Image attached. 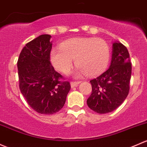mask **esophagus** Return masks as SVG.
Instances as JSON below:
<instances>
[{
  "mask_svg": "<svg viewBox=\"0 0 147 147\" xmlns=\"http://www.w3.org/2000/svg\"><path fill=\"white\" fill-rule=\"evenodd\" d=\"M80 82H80V81H78V82L72 81V82H70L71 86H72V87H75V86H77L79 84H80Z\"/></svg>",
  "mask_w": 147,
  "mask_h": 147,
  "instance_id": "34e87169",
  "label": "esophagus"
}]
</instances>
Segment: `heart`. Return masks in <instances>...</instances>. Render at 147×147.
<instances>
[{"label": "heart", "mask_w": 147, "mask_h": 147, "mask_svg": "<svg viewBox=\"0 0 147 147\" xmlns=\"http://www.w3.org/2000/svg\"><path fill=\"white\" fill-rule=\"evenodd\" d=\"M51 59L54 67L65 74L70 71L75 59L79 73L92 77L101 73L107 67L110 49L101 38H74L62 43L60 49H53Z\"/></svg>", "instance_id": "1"}]
</instances>
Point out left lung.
<instances>
[{"mask_svg":"<svg viewBox=\"0 0 147 147\" xmlns=\"http://www.w3.org/2000/svg\"><path fill=\"white\" fill-rule=\"evenodd\" d=\"M132 64L127 49L121 43H114L109 68L90 80L92 91L86 101L88 106L101 114L116 109L129 94Z\"/></svg>","mask_w":147,"mask_h":147,"instance_id":"obj_1","label":"left lung"}]
</instances>
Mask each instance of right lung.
I'll return each instance as SVG.
<instances>
[{
  "instance_id": "obj_1",
  "label": "right lung",
  "mask_w": 147,
  "mask_h": 147,
  "mask_svg": "<svg viewBox=\"0 0 147 147\" xmlns=\"http://www.w3.org/2000/svg\"><path fill=\"white\" fill-rule=\"evenodd\" d=\"M51 37L42 34L29 41L18 61L21 93L32 109L46 115L61 110L71 88L51 63Z\"/></svg>"
}]
</instances>
